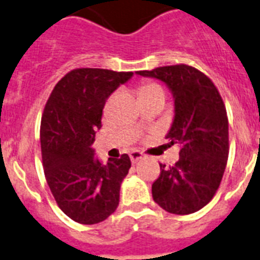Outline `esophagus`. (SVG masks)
Instances as JSON below:
<instances>
[{"label":"esophagus","instance_id":"1","mask_svg":"<svg viewBox=\"0 0 260 260\" xmlns=\"http://www.w3.org/2000/svg\"><path fill=\"white\" fill-rule=\"evenodd\" d=\"M129 157H131V160H132V162H137L139 160H141L143 158V153L141 152H139V150H132L129 153Z\"/></svg>","mask_w":260,"mask_h":260}]
</instances>
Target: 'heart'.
Here are the masks:
<instances>
[{"mask_svg": "<svg viewBox=\"0 0 260 260\" xmlns=\"http://www.w3.org/2000/svg\"><path fill=\"white\" fill-rule=\"evenodd\" d=\"M157 91H164L162 87L158 84V83L153 82V80H145L140 84L139 87V93L141 96H147V95H150V93L157 92Z\"/></svg>", "mask_w": 260, "mask_h": 260, "instance_id": "obj_1", "label": "heart"}]
</instances>
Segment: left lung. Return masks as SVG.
Masks as SVG:
<instances>
[{
  "label": "left lung",
  "instance_id": "8db88e82",
  "mask_svg": "<svg viewBox=\"0 0 260 260\" xmlns=\"http://www.w3.org/2000/svg\"><path fill=\"white\" fill-rule=\"evenodd\" d=\"M162 80L174 96V120L167 139L180 147L174 165L160 164L152 196L172 214H191L217 193L229 157V120L221 93L209 76L189 64L137 71Z\"/></svg>",
  "mask_w": 260,
  "mask_h": 260
}]
</instances>
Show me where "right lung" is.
Wrapping results in <instances>:
<instances>
[{
    "label": "right lung",
    "instance_id": "1",
    "mask_svg": "<svg viewBox=\"0 0 260 260\" xmlns=\"http://www.w3.org/2000/svg\"><path fill=\"white\" fill-rule=\"evenodd\" d=\"M132 75L74 69L56 83L43 110L41 152L46 181L60 210L78 223H99L119 206L129 157L124 153L103 165L91 145L102 126L107 99Z\"/></svg>",
    "mask_w": 260,
    "mask_h": 260
}]
</instances>
